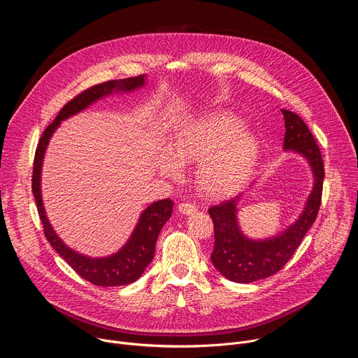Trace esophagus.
<instances>
[{
    "label": "esophagus",
    "mask_w": 358,
    "mask_h": 358,
    "mask_svg": "<svg viewBox=\"0 0 358 358\" xmlns=\"http://www.w3.org/2000/svg\"><path fill=\"white\" fill-rule=\"evenodd\" d=\"M178 211L182 213V214H192L196 211V206L194 202H188V201H184L181 203H178Z\"/></svg>",
    "instance_id": "esophagus-1"
}]
</instances>
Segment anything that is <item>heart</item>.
<instances>
[{
    "instance_id": "obj_1",
    "label": "heart",
    "mask_w": 358,
    "mask_h": 358,
    "mask_svg": "<svg viewBox=\"0 0 358 358\" xmlns=\"http://www.w3.org/2000/svg\"><path fill=\"white\" fill-rule=\"evenodd\" d=\"M174 145L180 159L199 160L198 182L213 194L238 185L249 174L258 152L257 138L243 131L241 120L229 115H213L188 123L177 133ZM162 171L177 176L181 162L166 152Z\"/></svg>"
}]
</instances>
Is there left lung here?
I'll return each instance as SVG.
<instances>
[{
  "mask_svg": "<svg viewBox=\"0 0 358 358\" xmlns=\"http://www.w3.org/2000/svg\"><path fill=\"white\" fill-rule=\"evenodd\" d=\"M285 117V150H293L308 159L315 176V187L300 218L280 235L252 241L242 235L236 224V198L210 207L214 222V250L211 261L222 276L236 283H250L278 273L293 257L306 232L310 229L320 210L324 166L315 136L301 117L282 109Z\"/></svg>",
  "mask_w": 358,
  "mask_h": 358,
  "instance_id": "8db88e82",
  "label": "left lung"
}]
</instances>
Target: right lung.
Instances as JSON below:
<instances>
[{
  "instance_id": "obj_1",
  "label": "right lung",
  "mask_w": 358,
  "mask_h": 358,
  "mask_svg": "<svg viewBox=\"0 0 358 358\" xmlns=\"http://www.w3.org/2000/svg\"><path fill=\"white\" fill-rule=\"evenodd\" d=\"M144 85V75L109 80L87 87L86 90L76 94L71 99L68 103L61 109L55 120L50 123L42 133L39 143L36 145L35 159H34V171H32V194L36 202V208L39 218L43 225V234L52 248L61 255V257L69 264V266L85 280L96 285V286H123L136 282L147 265L155 258V249L159 234L163 225L170 220L173 214L174 202L170 198L160 199L152 202L141 214L138 224L130 236L129 242L120 249L117 253L112 255L109 258L101 259H90L82 255L73 252L68 248L54 232L50 227L41 198V167L46 145L49 143L50 136L57 130L59 123L69 116L83 110L97 99L110 94L112 92H129L136 87Z\"/></svg>"
}]
</instances>
